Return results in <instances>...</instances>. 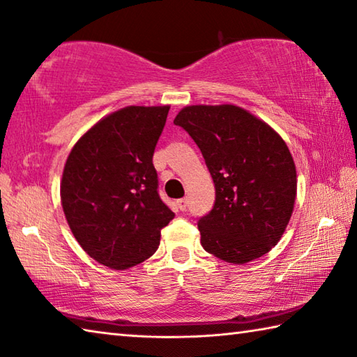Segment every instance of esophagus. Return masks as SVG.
Segmentation results:
<instances>
[{"label": "esophagus", "mask_w": 357, "mask_h": 357, "mask_svg": "<svg viewBox=\"0 0 357 357\" xmlns=\"http://www.w3.org/2000/svg\"><path fill=\"white\" fill-rule=\"evenodd\" d=\"M178 207H179L181 211H185V207H187V198L178 199Z\"/></svg>", "instance_id": "obj_1"}]
</instances>
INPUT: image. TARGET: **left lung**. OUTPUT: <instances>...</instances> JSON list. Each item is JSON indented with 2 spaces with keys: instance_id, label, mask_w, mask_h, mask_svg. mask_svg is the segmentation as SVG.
Masks as SVG:
<instances>
[{
  "instance_id": "8db88e82",
  "label": "left lung",
  "mask_w": 357,
  "mask_h": 357,
  "mask_svg": "<svg viewBox=\"0 0 357 357\" xmlns=\"http://www.w3.org/2000/svg\"><path fill=\"white\" fill-rule=\"evenodd\" d=\"M215 184L213 209L199 218L203 248L225 262L255 261L281 241L296 198L289 146L264 120L234 105H195L178 112Z\"/></svg>"
}]
</instances>
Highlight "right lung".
I'll return each instance as SVG.
<instances>
[{"instance_id":"obj_1","label":"right lung","mask_w":357,"mask_h":357,"mask_svg":"<svg viewBox=\"0 0 357 357\" xmlns=\"http://www.w3.org/2000/svg\"><path fill=\"white\" fill-rule=\"evenodd\" d=\"M170 106H128L84 132L67 158L61 203L77 243L101 265L126 270L156 252L174 213L158 193L154 148Z\"/></svg>"}]
</instances>
